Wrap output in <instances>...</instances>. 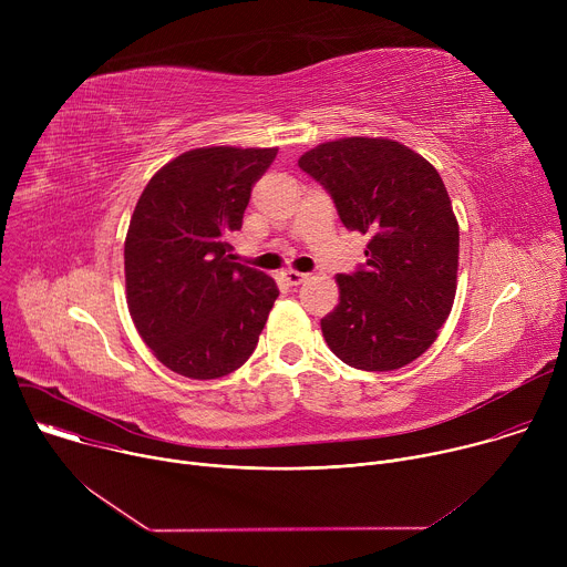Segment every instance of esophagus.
I'll list each match as a JSON object with an SVG mask.
<instances>
[{
    "instance_id": "obj_1",
    "label": "esophagus",
    "mask_w": 567,
    "mask_h": 567,
    "mask_svg": "<svg viewBox=\"0 0 567 567\" xmlns=\"http://www.w3.org/2000/svg\"><path fill=\"white\" fill-rule=\"evenodd\" d=\"M282 278H285V282H287V285L296 287V285H300V282H305V280H307V274H300V271L289 269V271H282Z\"/></svg>"
}]
</instances>
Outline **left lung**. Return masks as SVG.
I'll list each match as a JSON object with an SVG mask.
<instances>
[{
  "mask_svg": "<svg viewBox=\"0 0 567 567\" xmlns=\"http://www.w3.org/2000/svg\"><path fill=\"white\" fill-rule=\"evenodd\" d=\"M298 166L326 188L365 262L339 274V305L320 320L348 365L388 372L422 357L451 313L460 228L440 173L390 138L320 143Z\"/></svg>",
  "mask_w": 567,
  "mask_h": 567,
  "instance_id": "8db88e82",
  "label": "left lung"
}]
</instances>
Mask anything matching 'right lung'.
I'll list each match as a JSON object with an SVG mask.
<instances>
[{
    "mask_svg": "<svg viewBox=\"0 0 567 567\" xmlns=\"http://www.w3.org/2000/svg\"><path fill=\"white\" fill-rule=\"evenodd\" d=\"M278 147H197L161 168L141 193L125 237V287L134 326L177 374L217 379L245 363L278 287L233 262L254 184Z\"/></svg>",
    "mask_w": 567,
    "mask_h": 567,
    "instance_id": "add662e5",
    "label": "right lung"
}]
</instances>
